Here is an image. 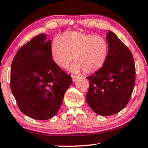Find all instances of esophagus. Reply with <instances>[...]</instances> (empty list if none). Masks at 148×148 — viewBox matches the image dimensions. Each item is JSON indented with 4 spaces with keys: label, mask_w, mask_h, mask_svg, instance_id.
Returning a JSON list of instances; mask_svg holds the SVG:
<instances>
[{
    "label": "esophagus",
    "mask_w": 148,
    "mask_h": 148,
    "mask_svg": "<svg viewBox=\"0 0 148 148\" xmlns=\"http://www.w3.org/2000/svg\"><path fill=\"white\" fill-rule=\"evenodd\" d=\"M72 78L73 82H74V81H76V80L77 79L78 77H77V76H72Z\"/></svg>",
    "instance_id": "esophagus-1"
}]
</instances>
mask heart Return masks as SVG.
Wrapping results in <instances>:
<instances>
[{
  "instance_id": "heart-1",
  "label": "heart",
  "mask_w": 148,
  "mask_h": 148,
  "mask_svg": "<svg viewBox=\"0 0 148 148\" xmlns=\"http://www.w3.org/2000/svg\"><path fill=\"white\" fill-rule=\"evenodd\" d=\"M108 53V44L103 38L77 31L65 33L51 45L52 59L61 68H67L74 55L75 62L70 70L74 73L96 72L104 65Z\"/></svg>"
}]
</instances>
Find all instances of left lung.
Masks as SVG:
<instances>
[{"label":"left lung","mask_w":148,"mask_h":148,"mask_svg":"<svg viewBox=\"0 0 148 148\" xmlns=\"http://www.w3.org/2000/svg\"><path fill=\"white\" fill-rule=\"evenodd\" d=\"M108 53L102 68L87 77L86 100L95 113L102 116L117 113L126 107L135 83L132 52L115 33L106 35Z\"/></svg>","instance_id":"obj_1"}]
</instances>
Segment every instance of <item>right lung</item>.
<instances>
[{"label": "right lung", "instance_id": "obj_1", "mask_svg": "<svg viewBox=\"0 0 148 148\" xmlns=\"http://www.w3.org/2000/svg\"><path fill=\"white\" fill-rule=\"evenodd\" d=\"M47 35H37L20 48L12 61L11 90L24 115L45 120L57 113L67 89L70 75L52 60L51 41Z\"/></svg>", "mask_w": 148, "mask_h": 148}]
</instances>
